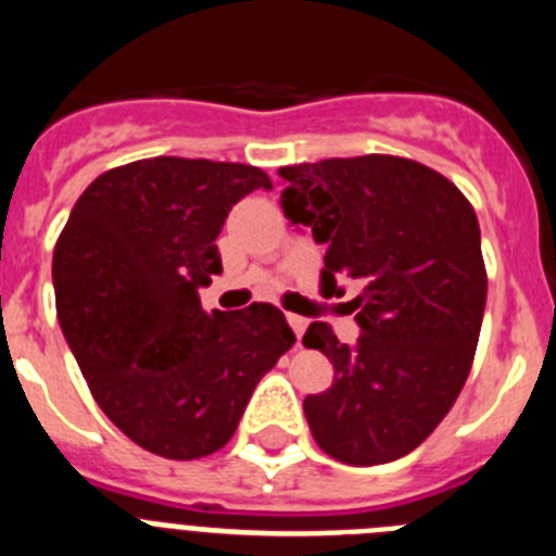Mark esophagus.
<instances>
[{
  "mask_svg": "<svg viewBox=\"0 0 556 556\" xmlns=\"http://www.w3.org/2000/svg\"><path fill=\"white\" fill-rule=\"evenodd\" d=\"M287 323L292 326L294 337H298V339L303 337V331H306V326H308V320H306V317H301V314H287Z\"/></svg>",
  "mask_w": 556,
  "mask_h": 556,
  "instance_id": "34e87169",
  "label": "esophagus"
}]
</instances>
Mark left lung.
I'll list each match as a JSON object with an SVG mask.
<instances>
[{
    "label": "left lung",
    "mask_w": 556,
    "mask_h": 556,
    "mask_svg": "<svg viewBox=\"0 0 556 556\" xmlns=\"http://www.w3.org/2000/svg\"><path fill=\"white\" fill-rule=\"evenodd\" d=\"M281 208L326 244L323 294L362 287L358 339L312 323L303 345L326 353L333 384L303 401L314 440L345 465L401 459L440 426L479 342L488 273L473 205L440 172L395 155L278 169Z\"/></svg>",
    "instance_id": "obj_1"
}]
</instances>
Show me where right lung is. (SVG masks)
I'll return each mask as SVG.
<instances>
[{"mask_svg": "<svg viewBox=\"0 0 556 556\" xmlns=\"http://www.w3.org/2000/svg\"><path fill=\"white\" fill-rule=\"evenodd\" d=\"M273 189L262 169L147 159L105 172L75 203L52 255L63 337L111 424L166 459H200L233 437L255 384L294 345L269 303L205 312L223 273L230 208Z\"/></svg>", "mask_w": 556, "mask_h": 556, "instance_id": "1", "label": "right lung"}]
</instances>
